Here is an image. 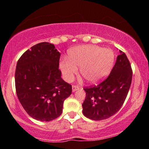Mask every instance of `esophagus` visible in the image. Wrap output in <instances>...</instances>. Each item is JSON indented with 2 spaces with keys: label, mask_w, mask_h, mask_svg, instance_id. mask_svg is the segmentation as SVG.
Returning <instances> with one entry per match:
<instances>
[{
  "label": "esophagus",
  "mask_w": 149,
  "mask_h": 149,
  "mask_svg": "<svg viewBox=\"0 0 149 149\" xmlns=\"http://www.w3.org/2000/svg\"><path fill=\"white\" fill-rule=\"evenodd\" d=\"M72 89L73 92H74V91H76L78 90V89H79V87L77 86V85H72Z\"/></svg>",
  "instance_id": "34e87169"
}]
</instances>
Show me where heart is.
Masks as SVG:
<instances>
[{"mask_svg": "<svg viewBox=\"0 0 149 149\" xmlns=\"http://www.w3.org/2000/svg\"><path fill=\"white\" fill-rule=\"evenodd\" d=\"M68 58L60 61V67L67 81H71L78 74L89 83H97L109 72L114 62V54L109 49L95 45H80L69 52Z\"/></svg>", "mask_w": 149, "mask_h": 149, "instance_id": "1", "label": "heart"}]
</instances>
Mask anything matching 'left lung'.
Segmentation results:
<instances>
[{
  "label": "left lung",
  "instance_id": "1",
  "mask_svg": "<svg viewBox=\"0 0 149 149\" xmlns=\"http://www.w3.org/2000/svg\"><path fill=\"white\" fill-rule=\"evenodd\" d=\"M132 70L125 54L119 50L109 76L97 85L84 88L86 97L83 113L89 119L100 121L115 115L121 109L131 85Z\"/></svg>",
  "mask_w": 149,
  "mask_h": 149
}]
</instances>
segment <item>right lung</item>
<instances>
[{"label": "right lung", "mask_w": 149, "mask_h": 149, "mask_svg": "<svg viewBox=\"0 0 149 149\" xmlns=\"http://www.w3.org/2000/svg\"><path fill=\"white\" fill-rule=\"evenodd\" d=\"M60 53L54 44L42 42L24 52L17 63L16 93L24 110L33 119L50 121L62 113L72 86L61 77Z\"/></svg>", "instance_id": "add662e5"}]
</instances>
